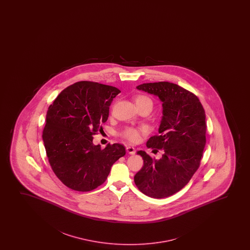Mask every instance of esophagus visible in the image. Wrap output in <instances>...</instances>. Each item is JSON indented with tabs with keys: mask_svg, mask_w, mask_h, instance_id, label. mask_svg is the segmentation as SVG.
Here are the masks:
<instances>
[{
	"mask_svg": "<svg viewBox=\"0 0 250 250\" xmlns=\"http://www.w3.org/2000/svg\"><path fill=\"white\" fill-rule=\"evenodd\" d=\"M126 151L127 153L130 154H134L136 153V149H135V147H131V146H128V147H126Z\"/></svg>",
	"mask_w": 250,
	"mask_h": 250,
	"instance_id": "obj_1",
	"label": "esophagus"
}]
</instances>
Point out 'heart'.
I'll use <instances>...</instances> for the list:
<instances>
[{
  "label": "heart",
  "instance_id": "1",
  "mask_svg": "<svg viewBox=\"0 0 250 250\" xmlns=\"http://www.w3.org/2000/svg\"><path fill=\"white\" fill-rule=\"evenodd\" d=\"M135 103L138 109L142 107H148L149 109L152 110L154 106V103L150 97L145 95H137L135 97ZM147 132V129L144 127L142 128L126 127L125 130L120 132V136L130 143H137L140 139L141 135L146 134Z\"/></svg>",
  "mask_w": 250,
  "mask_h": 250
}]
</instances>
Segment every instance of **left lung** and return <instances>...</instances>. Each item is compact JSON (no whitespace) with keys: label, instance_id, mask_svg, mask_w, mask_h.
<instances>
[{"label":"left lung","instance_id":"obj_1","mask_svg":"<svg viewBox=\"0 0 250 250\" xmlns=\"http://www.w3.org/2000/svg\"><path fill=\"white\" fill-rule=\"evenodd\" d=\"M137 88L162 102L160 134L147 140V147L163 149L164 154L155 160L138 151L144 166L134 181L144 195L165 198L184 188L200 167L206 144L205 111L194 93L172 83H147Z\"/></svg>","mask_w":250,"mask_h":250}]
</instances>
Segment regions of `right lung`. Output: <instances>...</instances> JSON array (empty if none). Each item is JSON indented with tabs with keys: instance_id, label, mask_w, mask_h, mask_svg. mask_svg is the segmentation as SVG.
Segmentation results:
<instances>
[{
	"instance_id": "1",
	"label": "right lung",
	"mask_w": 250,
	"mask_h": 250,
	"mask_svg": "<svg viewBox=\"0 0 250 250\" xmlns=\"http://www.w3.org/2000/svg\"><path fill=\"white\" fill-rule=\"evenodd\" d=\"M119 93L113 86L80 81L62 90L48 106L42 130L47 157L56 177L73 190L90 191L103 185L113 163L125 154L122 144L105 148L93 144Z\"/></svg>"
}]
</instances>
